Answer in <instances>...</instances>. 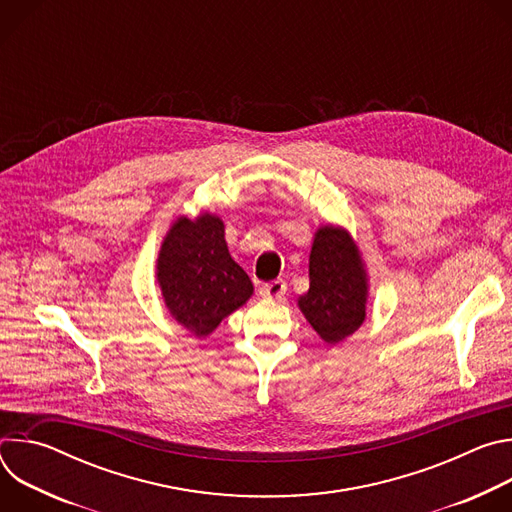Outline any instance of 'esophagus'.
<instances>
[{"instance_id":"1","label":"esophagus","mask_w":512,"mask_h":512,"mask_svg":"<svg viewBox=\"0 0 512 512\" xmlns=\"http://www.w3.org/2000/svg\"><path fill=\"white\" fill-rule=\"evenodd\" d=\"M285 291H287V285H285L283 279H275V281L263 283V285L259 287V294H261L265 300H279V298L285 296Z\"/></svg>"}]
</instances>
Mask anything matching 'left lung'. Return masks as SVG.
Segmentation results:
<instances>
[{
    "mask_svg": "<svg viewBox=\"0 0 512 512\" xmlns=\"http://www.w3.org/2000/svg\"><path fill=\"white\" fill-rule=\"evenodd\" d=\"M369 273L344 227L322 225L310 251V289L298 308L326 344L352 336L367 318Z\"/></svg>",
    "mask_w": 512,
    "mask_h": 512,
    "instance_id": "1",
    "label": "left lung"
}]
</instances>
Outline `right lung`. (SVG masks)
Segmentation results:
<instances>
[{"label":"right lung","instance_id":"add662e5","mask_svg":"<svg viewBox=\"0 0 512 512\" xmlns=\"http://www.w3.org/2000/svg\"><path fill=\"white\" fill-rule=\"evenodd\" d=\"M156 279L170 316L206 338L253 296V283L231 257L225 223L212 212L178 216L156 261Z\"/></svg>","mask_w":512,"mask_h":512}]
</instances>
